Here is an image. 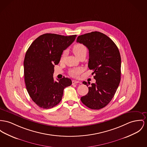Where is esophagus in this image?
<instances>
[{
  "label": "esophagus",
  "instance_id": "esophagus-1",
  "mask_svg": "<svg viewBox=\"0 0 147 147\" xmlns=\"http://www.w3.org/2000/svg\"><path fill=\"white\" fill-rule=\"evenodd\" d=\"M81 82L78 81H76V80H73L72 81V84H81Z\"/></svg>",
  "mask_w": 147,
  "mask_h": 147
}]
</instances>
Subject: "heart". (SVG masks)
<instances>
[{
  "label": "heart",
  "mask_w": 147,
  "mask_h": 147,
  "mask_svg": "<svg viewBox=\"0 0 147 147\" xmlns=\"http://www.w3.org/2000/svg\"><path fill=\"white\" fill-rule=\"evenodd\" d=\"M72 51L74 52V53L75 54V55L78 57L79 56L84 54V53H86V52H87V49L85 47V46H84L81 43H78L76 44L74 46L73 48H72ZM64 57V54H62V55L61 56V59H63ZM83 69L80 67H77V68H74V69H71L69 70V75L72 76V77H78V75L82 72Z\"/></svg>",
  "instance_id": "b5f03b06"
}]
</instances>
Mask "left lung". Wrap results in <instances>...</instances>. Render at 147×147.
Listing matches in <instances>:
<instances>
[{
	"label": "left lung",
	"instance_id": "8db88e82",
	"mask_svg": "<svg viewBox=\"0 0 147 147\" xmlns=\"http://www.w3.org/2000/svg\"><path fill=\"white\" fill-rule=\"evenodd\" d=\"M77 42L89 51L88 67L94 71L96 80L88 87V93L81 98L82 102L91 109L104 108L114 97L121 78V57L115 43L107 35L92 32L79 36ZM88 86L90 83L82 82Z\"/></svg>",
	"mask_w": 147,
	"mask_h": 147
}]
</instances>
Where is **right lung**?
I'll return each mask as SVG.
<instances>
[{
    "instance_id": "right-lung-1",
    "label": "right lung",
    "mask_w": 147,
    "mask_h": 147,
    "mask_svg": "<svg viewBox=\"0 0 147 147\" xmlns=\"http://www.w3.org/2000/svg\"><path fill=\"white\" fill-rule=\"evenodd\" d=\"M76 37V35L43 34L27 51L24 60L25 84L30 97L40 108L47 109L59 104L64 88L72 84L71 80L65 77L55 81L53 74L63 51Z\"/></svg>"
}]
</instances>
